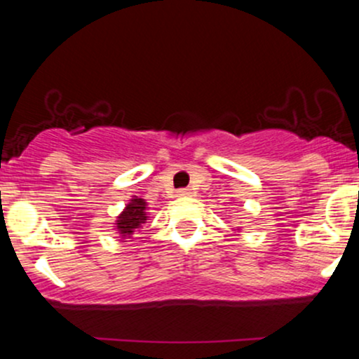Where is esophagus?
I'll list each match as a JSON object with an SVG mask.
<instances>
[{
    "label": "esophagus",
    "mask_w": 359,
    "mask_h": 359,
    "mask_svg": "<svg viewBox=\"0 0 359 359\" xmlns=\"http://www.w3.org/2000/svg\"><path fill=\"white\" fill-rule=\"evenodd\" d=\"M189 194H191V191H189V189H179V191H177V196H179V197L189 196Z\"/></svg>",
    "instance_id": "34e87169"
}]
</instances>
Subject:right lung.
Masks as SVG:
<instances>
[{"label": "right lung", "instance_id": "obj_1", "mask_svg": "<svg viewBox=\"0 0 359 359\" xmlns=\"http://www.w3.org/2000/svg\"><path fill=\"white\" fill-rule=\"evenodd\" d=\"M147 203L143 199H131V203H128L126 209L118 216L116 221V229L121 236H130L140 224L147 221Z\"/></svg>", "mask_w": 359, "mask_h": 359}]
</instances>
